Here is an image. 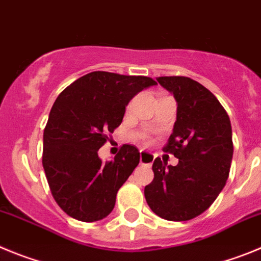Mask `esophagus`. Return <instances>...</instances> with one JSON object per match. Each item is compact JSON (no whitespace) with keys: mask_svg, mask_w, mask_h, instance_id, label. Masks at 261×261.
<instances>
[{"mask_svg":"<svg viewBox=\"0 0 261 261\" xmlns=\"http://www.w3.org/2000/svg\"><path fill=\"white\" fill-rule=\"evenodd\" d=\"M154 156L149 152H145V151H140V164L142 165H147V166H151L152 163H153Z\"/></svg>","mask_w":261,"mask_h":261,"instance_id":"obj_1","label":"esophagus"}]
</instances>
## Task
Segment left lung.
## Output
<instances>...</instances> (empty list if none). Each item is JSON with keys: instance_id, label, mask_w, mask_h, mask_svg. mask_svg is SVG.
Instances as JSON below:
<instances>
[{"instance_id": "1", "label": "left lung", "mask_w": 261, "mask_h": 261, "mask_svg": "<svg viewBox=\"0 0 261 261\" xmlns=\"http://www.w3.org/2000/svg\"><path fill=\"white\" fill-rule=\"evenodd\" d=\"M156 79L177 100V121L163 149L178 164L168 165L157 157L144 196L159 217L187 221L208 210L226 185L233 159L231 125L216 96L196 81Z\"/></svg>"}]
</instances>
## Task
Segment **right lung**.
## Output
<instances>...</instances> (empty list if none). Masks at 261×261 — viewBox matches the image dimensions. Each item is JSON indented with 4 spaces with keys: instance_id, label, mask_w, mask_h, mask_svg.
Here are the masks:
<instances>
[{
    "instance_id": "obj_1",
    "label": "right lung",
    "mask_w": 261,
    "mask_h": 261,
    "mask_svg": "<svg viewBox=\"0 0 261 261\" xmlns=\"http://www.w3.org/2000/svg\"><path fill=\"white\" fill-rule=\"evenodd\" d=\"M154 84L142 75L93 71L56 98L44 128L43 166L56 203L70 217L93 222L113 211L140 153L123 144L114 160L104 163L97 151L122 123L131 98Z\"/></svg>"
}]
</instances>
